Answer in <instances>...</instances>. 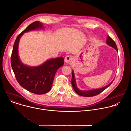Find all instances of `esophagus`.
Instances as JSON below:
<instances>
[{
  "label": "esophagus",
  "instance_id": "1",
  "mask_svg": "<svg viewBox=\"0 0 131 131\" xmlns=\"http://www.w3.org/2000/svg\"><path fill=\"white\" fill-rule=\"evenodd\" d=\"M72 60V57H71V56H70V55L66 56V57L65 58V59H64L65 62L66 63H67V64L70 63L71 62Z\"/></svg>",
  "mask_w": 131,
  "mask_h": 131
}]
</instances>
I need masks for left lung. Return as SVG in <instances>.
Segmentation results:
<instances>
[{
    "label": "left lung",
    "instance_id": "8db88e82",
    "mask_svg": "<svg viewBox=\"0 0 131 131\" xmlns=\"http://www.w3.org/2000/svg\"><path fill=\"white\" fill-rule=\"evenodd\" d=\"M106 43L109 45V46L114 48L117 52H118V48L117 47V45L115 43V42L110 37L108 36L107 37V39L106 41ZM114 79L108 85L102 88H99L97 89H93V90H88V91H83V90H79L76 84V81L75 79V77H74V74L73 71L72 70V79H71V84L72 86V88L73 90L75 91V92L78 94V95L82 96H84V97H91V96H94L96 95L99 94L100 93L102 92L103 91H104L106 88H107L109 86L111 85V84L113 83L114 81Z\"/></svg>",
    "mask_w": 131,
    "mask_h": 131
}]
</instances>
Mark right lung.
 I'll list each match as a JSON object with an SVG mask.
<instances>
[{
  "label": "right lung",
  "mask_w": 131,
  "mask_h": 131,
  "mask_svg": "<svg viewBox=\"0 0 131 131\" xmlns=\"http://www.w3.org/2000/svg\"><path fill=\"white\" fill-rule=\"evenodd\" d=\"M43 28L39 21L30 24L18 35L14 42L11 57V64L15 78L21 86L36 94H43L49 92L57 70L64 65V58L59 57L48 60L42 65L31 67L24 65L18 54L20 39L24 33Z\"/></svg>",
  "instance_id": "right-lung-1"
}]
</instances>
